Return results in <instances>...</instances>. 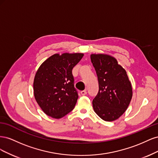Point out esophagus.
<instances>
[{"label": "esophagus", "instance_id": "esophagus-1", "mask_svg": "<svg viewBox=\"0 0 158 158\" xmlns=\"http://www.w3.org/2000/svg\"><path fill=\"white\" fill-rule=\"evenodd\" d=\"M80 94H81V95H85L87 94V92L85 90H83V91H81Z\"/></svg>", "mask_w": 158, "mask_h": 158}]
</instances>
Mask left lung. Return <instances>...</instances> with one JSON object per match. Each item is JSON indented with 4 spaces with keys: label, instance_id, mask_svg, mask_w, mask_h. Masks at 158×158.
Segmentation results:
<instances>
[{
    "label": "left lung",
    "instance_id": "8db88e82",
    "mask_svg": "<svg viewBox=\"0 0 158 158\" xmlns=\"http://www.w3.org/2000/svg\"><path fill=\"white\" fill-rule=\"evenodd\" d=\"M91 61L96 72L99 92L93 99L94 111L106 121H113L125 112L132 97V88L126 70L114 57L92 54Z\"/></svg>",
    "mask_w": 158,
    "mask_h": 158
}]
</instances>
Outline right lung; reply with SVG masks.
<instances>
[{
	"label": "right lung",
	"instance_id": "right-lung-1",
	"mask_svg": "<svg viewBox=\"0 0 158 158\" xmlns=\"http://www.w3.org/2000/svg\"><path fill=\"white\" fill-rule=\"evenodd\" d=\"M83 53L54 54L38 69L33 80V93L37 103L47 115L60 118L73 110L78 93L74 86L72 70Z\"/></svg>",
	"mask_w": 158,
	"mask_h": 158
}]
</instances>
